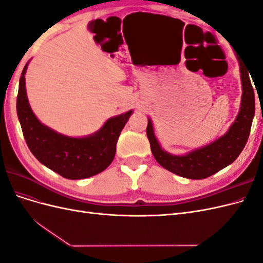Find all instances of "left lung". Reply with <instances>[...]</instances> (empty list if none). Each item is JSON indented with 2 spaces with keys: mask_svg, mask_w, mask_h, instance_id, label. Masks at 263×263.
<instances>
[{
  "mask_svg": "<svg viewBox=\"0 0 263 263\" xmlns=\"http://www.w3.org/2000/svg\"><path fill=\"white\" fill-rule=\"evenodd\" d=\"M238 57V55H237ZM240 65L242 98L239 114L230 126L229 130L212 144L196 149L185 156H172L161 149L154 134L153 124L148 119L147 137L150 142L151 153L158 163L166 170L186 179L201 180L213 176L233 163L245 148L249 138L252 119L256 109L254 92L250 81V72L238 57Z\"/></svg>",
  "mask_w": 263,
  "mask_h": 263,
  "instance_id": "1",
  "label": "left lung"
}]
</instances>
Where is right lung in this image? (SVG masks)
Segmentation results:
<instances>
[{
	"label": "right lung",
	"instance_id": "obj_1",
	"mask_svg": "<svg viewBox=\"0 0 263 263\" xmlns=\"http://www.w3.org/2000/svg\"><path fill=\"white\" fill-rule=\"evenodd\" d=\"M27 63L20 79L16 109L26 144L38 161L70 180H80L104 171L112 163L116 144L133 110L109 118L89 137H67L38 121L31 110L25 89Z\"/></svg>",
	"mask_w": 263,
	"mask_h": 263
}]
</instances>
